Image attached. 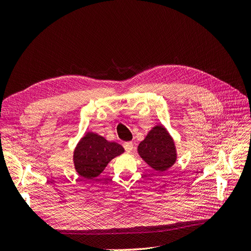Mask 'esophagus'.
<instances>
[{
    "instance_id": "obj_1",
    "label": "esophagus",
    "mask_w": 251,
    "mask_h": 251,
    "mask_svg": "<svg viewBox=\"0 0 251 251\" xmlns=\"http://www.w3.org/2000/svg\"><path fill=\"white\" fill-rule=\"evenodd\" d=\"M133 146H134V144L131 141H126V142L124 143V148L127 151V153H130V151L133 150Z\"/></svg>"
}]
</instances>
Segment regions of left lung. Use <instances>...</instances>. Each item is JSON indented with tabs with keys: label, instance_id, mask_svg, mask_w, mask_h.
Listing matches in <instances>:
<instances>
[{
	"label": "left lung",
	"instance_id": "left-lung-1",
	"mask_svg": "<svg viewBox=\"0 0 251 251\" xmlns=\"http://www.w3.org/2000/svg\"><path fill=\"white\" fill-rule=\"evenodd\" d=\"M138 154L151 169L164 172L176 162L177 153L173 138L162 126H156L138 146Z\"/></svg>",
	"mask_w": 251,
	"mask_h": 251
}]
</instances>
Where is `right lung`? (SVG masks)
<instances>
[{
  "mask_svg": "<svg viewBox=\"0 0 251 251\" xmlns=\"http://www.w3.org/2000/svg\"><path fill=\"white\" fill-rule=\"evenodd\" d=\"M125 151L116 142H110L102 136L87 133L75 148L73 161L75 170L80 177L94 179L100 176L113 158Z\"/></svg>",
  "mask_w": 251,
  "mask_h": 251,
  "instance_id": "add662e5",
  "label": "right lung"
}]
</instances>
